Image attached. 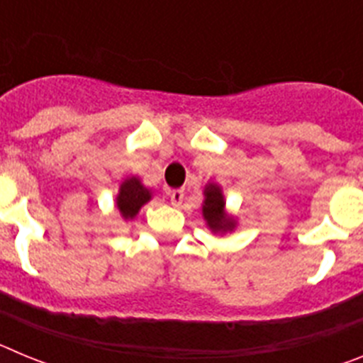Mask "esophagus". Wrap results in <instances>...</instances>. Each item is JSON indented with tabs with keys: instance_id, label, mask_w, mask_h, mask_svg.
Segmentation results:
<instances>
[{
	"instance_id": "esophagus-1",
	"label": "esophagus",
	"mask_w": 363,
	"mask_h": 363,
	"mask_svg": "<svg viewBox=\"0 0 363 363\" xmlns=\"http://www.w3.org/2000/svg\"><path fill=\"white\" fill-rule=\"evenodd\" d=\"M169 196H171V203L174 205V207H179V205L184 203L185 192H184V189H174V191L169 192Z\"/></svg>"
}]
</instances>
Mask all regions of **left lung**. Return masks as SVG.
<instances>
[{
  "mask_svg": "<svg viewBox=\"0 0 363 363\" xmlns=\"http://www.w3.org/2000/svg\"><path fill=\"white\" fill-rule=\"evenodd\" d=\"M203 205H201V213H203L207 227L214 234H225L234 230L236 227V218L227 214L225 211V198L218 184H207L203 189Z\"/></svg>",
  "mask_w": 363,
  "mask_h": 363,
  "instance_id": "8db88e82",
  "label": "left lung"
}]
</instances>
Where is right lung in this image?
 <instances>
[{
	"instance_id": "right-lung-1",
	"label": "right lung",
	"mask_w": 363,
	"mask_h": 363,
	"mask_svg": "<svg viewBox=\"0 0 363 363\" xmlns=\"http://www.w3.org/2000/svg\"><path fill=\"white\" fill-rule=\"evenodd\" d=\"M152 198V192L140 182L138 176L123 179L116 196V207L123 220H133L143 205Z\"/></svg>"
}]
</instances>
